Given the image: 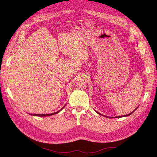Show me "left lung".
Here are the masks:
<instances>
[{"mask_svg":"<svg viewBox=\"0 0 157 157\" xmlns=\"http://www.w3.org/2000/svg\"><path fill=\"white\" fill-rule=\"evenodd\" d=\"M136 109H135V110H136ZM134 110L133 112H132L131 113H128V114H127V115H125V116H117V117H125V116H129V115H131V113H132V112H134ZM97 113H99V114L101 115V113H99V112H97Z\"/></svg>","mask_w":157,"mask_h":157,"instance_id":"left-lung-1","label":"left lung"}]
</instances>
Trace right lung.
I'll return each instance as SVG.
<instances>
[{
    "instance_id": "add662e5",
    "label": "right lung",
    "mask_w": 157,
    "mask_h": 157,
    "mask_svg": "<svg viewBox=\"0 0 157 157\" xmlns=\"http://www.w3.org/2000/svg\"><path fill=\"white\" fill-rule=\"evenodd\" d=\"M63 108H62L61 110H60L58 111V112H56L55 113H48V114H34V113H30V114L32 115V116H40H40H52V115H54V114H56V113H58L59 112L61 111L63 109Z\"/></svg>"
}]
</instances>
